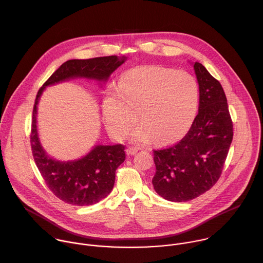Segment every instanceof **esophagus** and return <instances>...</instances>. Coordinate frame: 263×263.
Masks as SVG:
<instances>
[{
	"label": "esophagus",
	"instance_id": "34e87169",
	"mask_svg": "<svg viewBox=\"0 0 263 263\" xmlns=\"http://www.w3.org/2000/svg\"><path fill=\"white\" fill-rule=\"evenodd\" d=\"M137 151H138V149H137V148H135V147H128V148L126 149L127 154H128V155H130V156L135 155V154L137 153Z\"/></svg>",
	"mask_w": 263,
	"mask_h": 263
}]
</instances>
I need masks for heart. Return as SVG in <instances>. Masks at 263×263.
<instances>
[{"label": "heart", "instance_id": "obj_1", "mask_svg": "<svg viewBox=\"0 0 263 263\" xmlns=\"http://www.w3.org/2000/svg\"><path fill=\"white\" fill-rule=\"evenodd\" d=\"M199 104L196 78L186 70L160 65H141L127 70L102 104L105 127L116 139H123L135 117L140 125L131 135L136 143L152 138L165 143L180 139L192 127Z\"/></svg>", "mask_w": 263, "mask_h": 263}]
</instances>
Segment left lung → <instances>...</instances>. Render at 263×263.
Segmentation results:
<instances>
[{
  "instance_id": "obj_1",
  "label": "left lung",
  "mask_w": 263,
  "mask_h": 263,
  "mask_svg": "<svg viewBox=\"0 0 263 263\" xmlns=\"http://www.w3.org/2000/svg\"><path fill=\"white\" fill-rule=\"evenodd\" d=\"M199 83V114L177 144L154 151L155 192L172 202L191 201L218 180L233 138L227 98L200 62H192Z\"/></svg>"
}]
</instances>
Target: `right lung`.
<instances>
[{
  "label": "right lung",
  "mask_w": 263,
  "mask_h": 263,
  "mask_svg": "<svg viewBox=\"0 0 263 263\" xmlns=\"http://www.w3.org/2000/svg\"><path fill=\"white\" fill-rule=\"evenodd\" d=\"M126 60L125 56L68 60L52 74L37 92L31 130L34 161L50 191L65 203L88 206L105 199L114 189L116 171L126 159L125 146L123 144H96L79 159L57 160L48 154L41 142L37 130V105L48 86L72 79L92 80L103 86L111 73Z\"/></svg>",
  "instance_id": "1"
}]
</instances>
